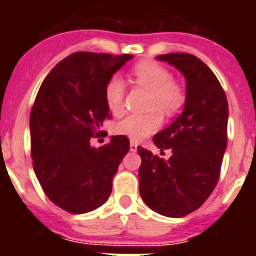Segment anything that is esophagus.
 Returning a JSON list of instances; mask_svg holds the SVG:
<instances>
[{
    "label": "esophagus",
    "mask_w": 256,
    "mask_h": 256,
    "mask_svg": "<svg viewBox=\"0 0 256 256\" xmlns=\"http://www.w3.org/2000/svg\"><path fill=\"white\" fill-rule=\"evenodd\" d=\"M137 146H138V144H136L134 141H130V151H137Z\"/></svg>",
    "instance_id": "34e87169"
}]
</instances>
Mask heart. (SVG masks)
Returning a JSON list of instances; mask_svg holds the SVG:
<instances>
[{
    "instance_id": "obj_1",
    "label": "heart",
    "mask_w": 256,
    "mask_h": 256,
    "mask_svg": "<svg viewBox=\"0 0 256 256\" xmlns=\"http://www.w3.org/2000/svg\"><path fill=\"white\" fill-rule=\"evenodd\" d=\"M134 80L151 92L148 108H159L165 115H173L184 104L182 88L173 82V76L165 68L144 61L133 70ZM126 86L122 78L112 76L105 87V100L110 112H119L123 108ZM158 110L148 114H130L115 126L119 134L132 140H141L162 126V116Z\"/></svg>"
}]
</instances>
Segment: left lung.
<instances>
[{
  "instance_id": "obj_1",
  "label": "left lung",
  "mask_w": 256,
  "mask_h": 256,
  "mask_svg": "<svg viewBox=\"0 0 256 256\" xmlns=\"http://www.w3.org/2000/svg\"><path fill=\"white\" fill-rule=\"evenodd\" d=\"M178 69L186 79V100L180 116L154 136L162 155L137 148L140 195L151 210L180 218L204 204L216 188L227 148L228 102L216 74L190 54L156 56Z\"/></svg>"
}]
</instances>
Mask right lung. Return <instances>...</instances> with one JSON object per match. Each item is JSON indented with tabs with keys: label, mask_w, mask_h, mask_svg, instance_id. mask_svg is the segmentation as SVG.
<instances>
[{
	"label": "right lung",
	"mask_w": 256,
	"mask_h": 256,
	"mask_svg": "<svg viewBox=\"0 0 256 256\" xmlns=\"http://www.w3.org/2000/svg\"><path fill=\"white\" fill-rule=\"evenodd\" d=\"M132 55L76 52L44 80L30 112L33 169L47 198L73 214L108 201L112 178L130 151L126 136L98 148L91 138L108 118L105 87Z\"/></svg>",
	"instance_id": "right-lung-1"
}]
</instances>
